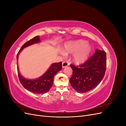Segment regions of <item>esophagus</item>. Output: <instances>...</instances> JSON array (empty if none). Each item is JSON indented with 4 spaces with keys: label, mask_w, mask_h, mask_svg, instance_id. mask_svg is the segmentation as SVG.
Listing matches in <instances>:
<instances>
[{
    "label": "esophagus",
    "mask_w": 126,
    "mask_h": 126,
    "mask_svg": "<svg viewBox=\"0 0 126 126\" xmlns=\"http://www.w3.org/2000/svg\"><path fill=\"white\" fill-rule=\"evenodd\" d=\"M69 65V63L67 62H63L62 63V67L63 68H64Z\"/></svg>",
    "instance_id": "obj_1"
}]
</instances>
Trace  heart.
Listing matches in <instances>:
<instances>
[{"instance_id":"obj_1","label":"heart","mask_w":126,"mask_h":126,"mask_svg":"<svg viewBox=\"0 0 126 126\" xmlns=\"http://www.w3.org/2000/svg\"><path fill=\"white\" fill-rule=\"evenodd\" d=\"M91 52L90 45L82 40L69 42L64 45L63 49V52L64 55L74 54L73 62L77 64L86 62L89 58Z\"/></svg>"}]
</instances>
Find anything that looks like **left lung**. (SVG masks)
<instances>
[{
  "mask_svg": "<svg viewBox=\"0 0 126 126\" xmlns=\"http://www.w3.org/2000/svg\"><path fill=\"white\" fill-rule=\"evenodd\" d=\"M72 75L69 81L79 93H85L96 88L104 78L106 69V53L96 49L94 54L83 64H70Z\"/></svg>",
  "mask_w": 126,
  "mask_h": 126,
  "instance_id": "1",
  "label": "left lung"
}]
</instances>
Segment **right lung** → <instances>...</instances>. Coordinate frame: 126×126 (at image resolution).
Here are the masks:
<instances>
[{"mask_svg": "<svg viewBox=\"0 0 126 126\" xmlns=\"http://www.w3.org/2000/svg\"><path fill=\"white\" fill-rule=\"evenodd\" d=\"M40 37L37 36L32 39L28 41L22 46L21 49L18 51L17 55V60L18 62V57L20 53L23 49L30 46L35 44L40 43ZM62 69V62L54 63L51 64L48 70L39 77L29 79L25 78L22 76L19 72L17 62V71L19 79L21 85L26 89L32 92L33 94H45L47 93L50 90L54 82V76Z\"/></svg>", "mask_w": 126, "mask_h": 126, "instance_id": "add662e5", "label": "right lung"}]
</instances>
